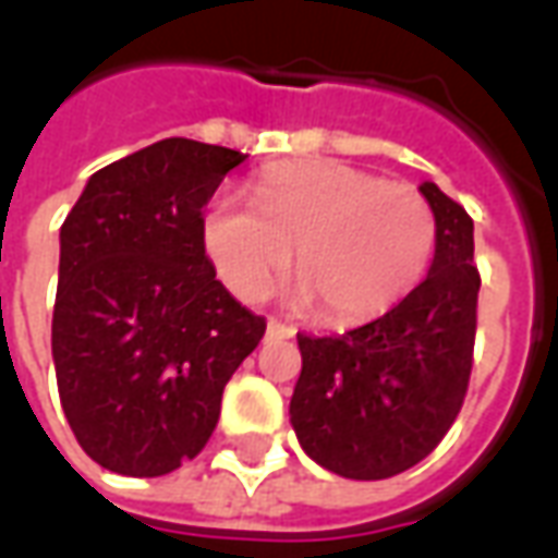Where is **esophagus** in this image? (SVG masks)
Listing matches in <instances>:
<instances>
[{
  "instance_id": "esophagus-1",
  "label": "esophagus",
  "mask_w": 558,
  "mask_h": 558,
  "mask_svg": "<svg viewBox=\"0 0 558 558\" xmlns=\"http://www.w3.org/2000/svg\"><path fill=\"white\" fill-rule=\"evenodd\" d=\"M268 338H292L295 335V328L290 323H278V319H268Z\"/></svg>"
}]
</instances>
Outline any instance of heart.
Wrapping results in <instances>:
<instances>
[{"mask_svg": "<svg viewBox=\"0 0 558 558\" xmlns=\"http://www.w3.org/2000/svg\"><path fill=\"white\" fill-rule=\"evenodd\" d=\"M251 205L220 194L199 220L203 251L242 302L266 299L295 251L304 299H316L323 316H376L418 283L436 247L433 208L412 184L335 160L263 172Z\"/></svg>", "mask_w": 558, "mask_h": 558, "instance_id": "obj_1", "label": "heart"}]
</instances>
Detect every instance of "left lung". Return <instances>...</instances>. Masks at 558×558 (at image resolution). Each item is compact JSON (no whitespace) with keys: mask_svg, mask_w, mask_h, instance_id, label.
I'll list each match as a JSON object with an SVG mask.
<instances>
[{"mask_svg":"<svg viewBox=\"0 0 558 558\" xmlns=\"http://www.w3.org/2000/svg\"><path fill=\"white\" fill-rule=\"evenodd\" d=\"M418 191L436 218L427 278L367 326L331 338L299 335L292 430L304 454L343 478L379 481L415 466L466 398L481 287L475 227L433 182Z\"/></svg>","mask_w":558,"mask_h":558,"instance_id":"left-lung-1","label":"left lung"}]
</instances>
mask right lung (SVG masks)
Instances as JSON below:
<instances>
[{"label": "right lung", "mask_w": 558, "mask_h": 558, "mask_svg": "<svg viewBox=\"0 0 558 558\" xmlns=\"http://www.w3.org/2000/svg\"><path fill=\"white\" fill-rule=\"evenodd\" d=\"M235 148L170 137L92 175L59 230L53 364L80 448L155 478L194 460L266 335L215 278L199 220Z\"/></svg>", "instance_id": "add662e5"}]
</instances>
